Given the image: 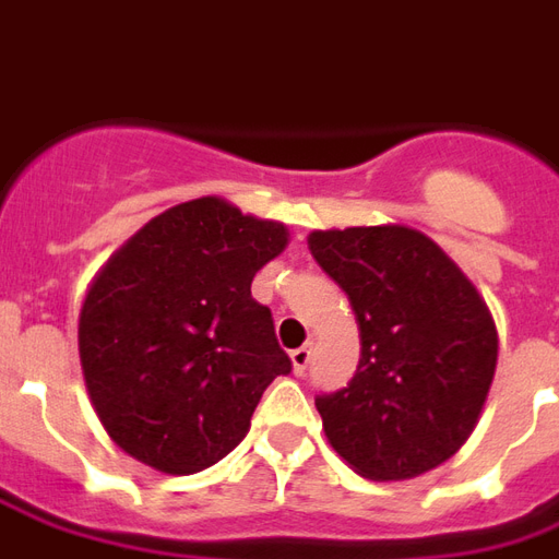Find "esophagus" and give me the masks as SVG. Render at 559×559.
<instances>
[{
	"instance_id": "34e87169",
	"label": "esophagus",
	"mask_w": 559,
	"mask_h": 559,
	"mask_svg": "<svg viewBox=\"0 0 559 559\" xmlns=\"http://www.w3.org/2000/svg\"><path fill=\"white\" fill-rule=\"evenodd\" d=\"M290 362L296 374H305V368L311 362V347H308V344H305V347H296V350L290 353Z\"/></svg>"
}]
</instances>
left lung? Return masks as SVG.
Wrapping results in <instances>:
<instances>
[{
  "mask_svg": "<svg viewBox=\"0 0 559 559\" xmlns=\"http://www.w3.org/2000/svg\"><path fill=\"white\" fill-rule=\"evenodd\" d=\"M311 254L347 293L362 356L317 395L329 443L365 479H413L464 445L497 368V329L467 275L399 224L317 230Z\"/></svg>",
  "mask_w": 559,
  "mask_h": 559,
  "instance_id": "1",
  "label": "left lung"
}]
</instances>
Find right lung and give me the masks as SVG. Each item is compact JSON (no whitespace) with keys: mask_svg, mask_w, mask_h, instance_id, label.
<instances>
[{"mask_svg":"<svg viewBox=\"0 0 559 559\" xmlns=\"http://www.w3.org/2000/svg\"><path fill=\"white\" fill-rule=\"evenodd\" d=\"M287 227L218 197L167 209L102 269L80 314L92 407L119 449L164 473L212 467L242 440L290 356L251 281Z\"/></svg>","mask_w":559,"mask_h":559,"instance_id":"right-lung-1","label":"right lung"}]
</instances>
